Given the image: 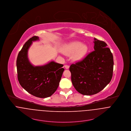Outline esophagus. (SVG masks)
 <instances>
[{
  "label": "esophagus",
  "mask_w": 131,
  "mask_h": 131,
  "mask_svg": "<svg viewBox=\"0 0 131 131\" xmlns=\"http://www.w3.org/2000/svg\"><path fill=\"white\" fill-rule=\"evenodd\" d=\"M64 67H65V68H66V69H69L70 66H68V65H66V66H64Z\"/></svg>",
  "instance_id": "esophagus-1"
}]
</instances>
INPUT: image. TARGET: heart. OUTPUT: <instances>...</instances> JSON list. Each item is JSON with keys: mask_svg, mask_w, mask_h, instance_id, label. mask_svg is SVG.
<instances>
[{"mask_svg": "<svg viewBox=\"0 0 131 131\" xmlns=\"http://www.w3.org/2000/svg\"><path fill=\"white\" fill-rule=\"evenodd\" d=\"M88 50L87 45L82 44L78 41H72L67 45L65 48V52L68 54L73 53L72 58L76 61L83 59Z\"/></svg>", "mask_w": 131, "mask_h": 131, "instance_id": "b5f03b06", "label": "heart"}]
</instances>
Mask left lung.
I'll use <instances>...</instances> for the list:
<instances>
[{
  "mask_svg": "<svg viewBox=\"0 0 131 131\" xmlns=\"http://www.w3.org/2000/svg\"><path fill=\"white\" fill-rule=\"evenodd\" d=\"M94 51L70 67L72 83L83 95H95L111 82L113 72V54L103 41L94 38Z\"/></svg>",
  "mask_w": 131,
  "mask_h": 131,
  "instance_id": "left-lung-1",
  "label": "left lung"
}]
</instances>
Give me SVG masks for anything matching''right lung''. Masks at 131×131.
<instances>
[{
    "instance_id": "obj_1",
    "label": "right lung",
    "mask_w": 131,
    "mask_h": 131,
    "mask_svg": "<svg viewBox=\"0 0 131 131\" xmlns=\"http://www.w3.org/2000/svg\"><path fill=\"white\" fill-rule=\"evenodd\" d=\"M39 40L34 36L29 39L19 52L16 67L17 78L28 93L40 98L48 97L57 90L64 69L63 64L53 61L41 66H34L29 61L28 50L32 41Z\"/></svg>"
}]
</instances>
